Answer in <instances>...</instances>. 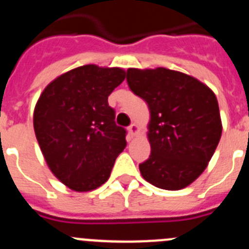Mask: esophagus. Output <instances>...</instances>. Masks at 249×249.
<instances>
[{
    "mask_svg": "<svg viewBox=\"0 0 249 249\" xmlns=\"http://www.w3.org/2000/svg\"><path fill=\"white\" fill-rule=\"evenodd\" d=\"M127 131H129V134L131 135V136H135V135L139 132V126H137L136 124H131L127 127Z\"/></svg>",
    "mask_w": 249,
    "mask_h": 249,
    "instance_id": "34e87169",
    "label": "esophagus"
}]
</instances>
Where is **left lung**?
<instances>
[{
  "mask_svg": "<svg viewBox=\"0 0 249 249\" xmlns=\"http://www.w3.org/2000/svg\"><path fill=\"white\" fill-rule=\"evenodd\" d=\"M126 81L151 113V154L139 165L142 176L163 190L189 186L203 173L220 141L215 95L197 79L165 68H130Z\"/></svg>",
  "mask_w": 249,
  "mask_h": 249,
  "instance_id": "8db88e82",
  "label": "left lung"
}]
</instances>
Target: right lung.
<instances>
[{
    "instance_id": "right-lung-1",
    "label": "right lung",
    "mask_w": 249,
    "mask_h": 249,
    "mask_svg": "<svg viewBox=\"0 0 249 249\" xmlns=\"http://www.w3.org/2000/svg\"><path fill=\"white\" fill-rule=\"evenodd\" d=\"M120 68L79 67L43 90L34 130L51 171L69 189L86 192L108 180L126 147V130L115 124L108 96L124 81Z\"/></svg>"
}]
</instances>
